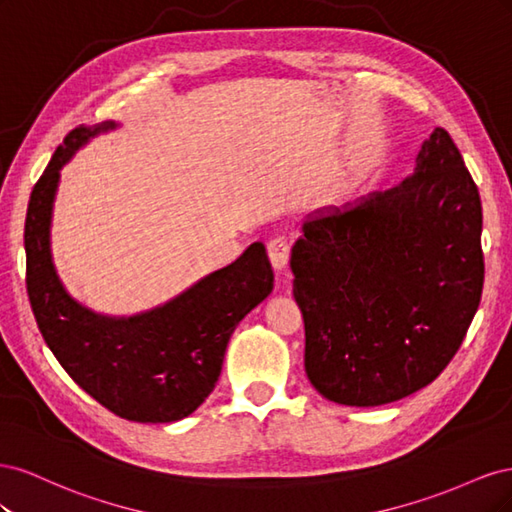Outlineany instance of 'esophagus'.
I'll return each mask as SVG.
<instances>
[{"mask_svg":"<svg viewBox=\"0 0 512 512\" xmlns=\"http://www.w3.org/2000/svg\"><path fill=\"white\" fill-rule=\"evenodd\" d=\"M267 254L275 269H284L290 260V243L286 237H273L267 243Z\"/></svg>","mask_w":512,"mask_h":512,"instance_id":"1","label":"esophagus"}]
</instances>
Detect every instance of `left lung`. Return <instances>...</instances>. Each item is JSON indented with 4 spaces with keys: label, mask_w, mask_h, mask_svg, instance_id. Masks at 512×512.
<instances>
[{
    "label": "left lung",
    "mask_w": 512,
    "mask_h": 512,
    "mask_svg": "<svg viewBox=\"0 0 512 512\" xmlns=\"http://www.w3.org/2000/svg\"><path fill=\"white\" fill-rule=\"evenodd\" d=\"M480 230L478 188L444 128L395 188L303 226L292 290L320 395L382 406L442 374L483 292Z\"/></svg>",
    "instance_id": "1"
}]
</instances>
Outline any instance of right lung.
Returning a JSON list of instances; mask_svg holds the SVG:
<instances>
[{
    "mask_svg": "<svg viewBox=\"0 0 512 512\" xmlns=\"http://www.w3.org/2000/svg\"><path fill=\"white\" fill-rule=\"evenodd\" d=\"M108 128L113 123L68 132L34 185L25 218L27 294L46 346L85 393L126 421L173 423L213 391L228 339L273 290V271L265 245L252 243L232 265L141 316L104 318L70 299L49 247L59 168Z\"/></svg>",
    "mask_w": 512,
    "mask_h": 512,
    "instance_id": "right-lung-1",
    "label": "right lung"
}]
</instances>
